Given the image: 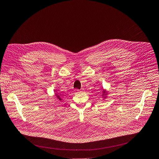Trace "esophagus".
I'll use <instances>...</instances> for the list:
<instances>
[{
    "label": "esophagus",
    "mask_w": 159,
    "mask_h": 159,
    "mask_svg": "<svg viewBox=\"0 0 159 159\" xmlns=\"http://www.w3.org/2000/svg\"><path fill=\"white\" fill-rule=\"evenodd\" d=\"M83 90H84L83 89H80V90H76V91H77L78 92H82Z\"/></svg>",
    "instance_id": "1"
}]
</instances>
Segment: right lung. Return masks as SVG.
Returning <instances> with one entry per match:
<instances>
[{
  "instance_id": "obj_1",
  "label": "right lung",
  "mask_w": 159,
  "mask_h": 159,
  "mask_svg": "<svg viewBox=\"0 0 159 159\" xmlns=\"http://www.w3.org/2000/svg\"><path fill=\"white\" fill-rule=\"evenodd\" d=\"M57 97H60V96H57ZM59 99H60V100H61V99H60V98H59Z\"/></svg>"
}]
</instances>
